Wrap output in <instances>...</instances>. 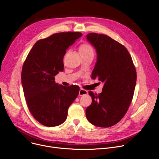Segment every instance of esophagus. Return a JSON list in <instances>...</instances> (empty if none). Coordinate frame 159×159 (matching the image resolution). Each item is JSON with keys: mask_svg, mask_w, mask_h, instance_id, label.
Here are the masks:
<instances>
[{"mask_svg": "<svg viewBox=\"0 0 159 159\" xmlns=\"http://www.w3.org/2000/svg\"><path fill=\"white\" fill-rule=\"evenodd\" d=\"M88 94V92L86 90H84L83 89H80V90H79V95L80 96H84V95H87Z\"/></svg>", "mask_w": 159, "mask_h": 159, "instance_id": "obj_1", "label": "esophagus"}]
</instances>
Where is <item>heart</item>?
<instances>
[{
	"mask_svg": "<svg viewBox=\"0 0 159 159\" xmlns=\"http://www.w3.org/2000/svg\"><path fill=\"white\" fill-rule=\"evenodd\" d=\"M80 53H93V49L91 45L89 44L85 43L82 44L80 47Z\"/></svg>",
	"mask_w": 159,
	"mask_h": 159,
	"instance_id": "obj_1",
	"label": "heart"
}]
</instances>
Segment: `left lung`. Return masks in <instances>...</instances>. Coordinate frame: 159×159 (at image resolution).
Wrapping results in <instances>:
<instances>
[{
    "mask_svg": "<svg viewBox=\"0 0 159 159\" xmlns=\"http://www.w3.org/2000/svg\"><path fill=\"white\" fill-rule=\"evenodd\" d=\"M86 38L97 53L91 77L104 83L101 93L89 92L93 102L85 110L86 118L96 126L110 127L118 123L129 108L137 72L128 51L118 41L95 33L88 34Z\"/></svg>",
    "mask_w": 159,
    "mask_h": 159,
    "instance_id": "left-lung-1",
    "label": "left lung"
}]
</instances>
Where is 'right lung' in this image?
<instances>
[{"instance_id":"add662e5","label":"right lung","mask_w":159,"mask_h":159,"mask_svg":"<svg viewBox=\"0 0 159 159\" xmlns=\"http://www.w3.org/2000/svg\"><path fill=\"white\" fill-rule=\"evenodd\" d=\"M82 36L79 32L58 33L40 39L23 64L21 82L26 104L33 117L44 126L62 124L79 95V86L59 85L55 76L63 70L66 49Z\"/></svg>"}]
</instances>
